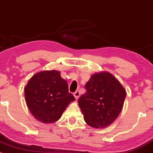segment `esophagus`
<instances>
[{
    "label": "esophagus",
    "mask_w": 153,
    "mask_h": 153,
    "mask_svg": "<svg viewBox=\"0 0 153 153\" xmlns=\"http://www.w3.org/2000/svg\"><path fill=\"white\" fill-rule=\"evenodd\" d=\"M73 95H74V96H75V99H78V98H79V96H80V91H75V92L74 93V94H73Z\"/></svg>",
    "instance_id": "34e87169"
}]
</instances>
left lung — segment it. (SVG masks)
<instances>
[{
  "instance_id": "obj_1",
  "label": "left lung",
  "mask_w": 153,
  "mask_h": 153,
  "mask_svg": "<svg viewBox=\"0 0 153 153\" xmlns=\"http://www.w3.org/2000/svg\"><path fill=\"white\" fill-rule=\"evenodd\" d=\"M86 92L78 99L85 122L94 128H105L118 117L126 91L108 72L95 73L85 85Z\"/></svg>"
}]
</instances>
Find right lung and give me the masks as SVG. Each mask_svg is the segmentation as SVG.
I'll return each instance as SVG.
<instances>
[{"instance_id": "1", "label": "right lung", "mask_w": 153, "mask_h": 153, "mask_svg": "<svg viewBox=\"0 0 153 153\" xmlns=\"http://www.w3.org/2000/svg\"><path fill=\"white\" fill-rule=\"evenodd\" d=\"M24 94L31 114L45 124L57 122L68 104L75 100L68 91V82L57 71L35 74L24 88Z\"/></svg>"}]
</instances>
